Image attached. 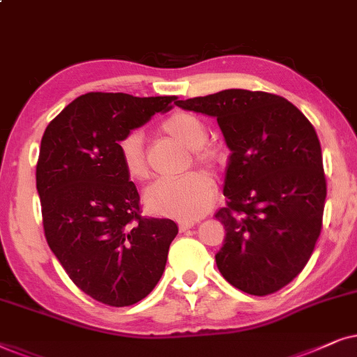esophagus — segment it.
<instances>
[{
	"label": "esophagus",
	"instance_id": "obj_1",
	"mask_svg": "<svg viewBox=\"0 0 357 357\" xmlns=\"http://www.w3.org/2000/svg\"><path fill=\"white\" fill-rule=\"evenodd\" d=\"M192 227H194V222H183V223H179V231H186Z\"/></svg>",
	"mask_w": 357,
	"mask_h": 357
}]
</instances>
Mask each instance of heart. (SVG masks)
I'll list each match as a JSON object with an SVG mask.
<instances>
[{
  "instance_id": "obj_1",
  "label": "heart",
  "mask_w": 357,
  "mask_h": 357,
  "mask_svg": "<svg viewBox=\"0 0 357 357\" xmlns=\"http://www.w3.org/2000/svg\"><path fill=\"white\" fill-rule=\"evenodd\" d=\"M161 129L174 137L188 149L194 150L197 163L208 168L220 161V151L215 146L204 145L207 127L191 112H174L161 122ZM119 156L129 178L145 181L150 176L144 139L140 132H129L117 144ZM213 201V183L201 171H191L178 178H163L146 189L145 204L153 213L173 217L178 220H196L208 211Z\"/></svg>"
}]
</instances>
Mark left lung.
<instances>
[{"label": "left lung", "mask_w": 357, "mask_h": 357, "mask_svg": "<svg viewBox=\"0 0 357 357\" xmlns=\"http://www.w3.org/2000/svg\"><path fill=\"white\" fill-rule=\"evenodd\" d=\"M215 117L228 158L215 217L225 241L217 268L231 286L268 296L301 274L321 231L326 199L321 146L308 119L286 98L248 89L178 101Z\"/></svg>", "instance_id": "8db88e82"}]
</instances>
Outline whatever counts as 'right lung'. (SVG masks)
Wrapping results in <instances>:
<instances>
[{
    "label": "right lung",
    "mask_w": 357,
    "mask_h": 357,
    "mask_svg": "<svg viewBox=\"0 0 357 357\" xmlns=\"http://www.w3.org/2000/svg\"><path fill=\"white\" fill-rule=\"evenodd\" d=\"M176 96L88 93L44 132L36 181L47 243L68 278L111 307L140 302L158 284L178 225L140 215V196L117 144Z\"/></svg>",
    "instance_id": "1"
}]
</instances>
